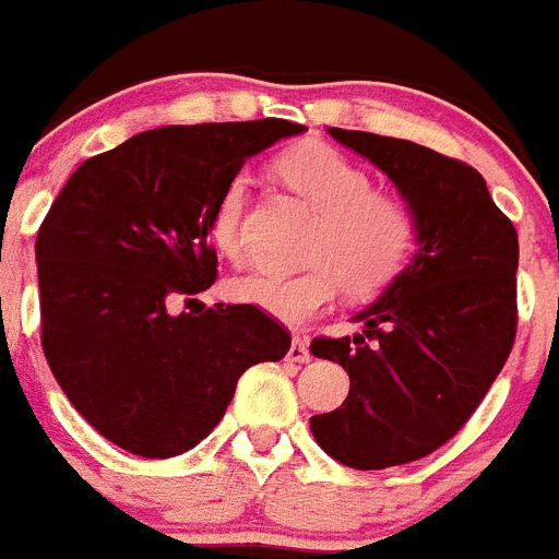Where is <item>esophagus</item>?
<instances>
[{"instance_id":"1","label":"esophagus","mask_w":559,"mask_h":559,"mask_svg":"<svg viewBox=\"0 0 559 559\" xmlns=\"http://www.w3.org/2000/svg\"><path fill=\"white\" fill-rule=\"evenodd\" d=\"M285 357H288L290 362H308V359H311V352H308V340H306V336H294V340H290V348H288V354H285Z\"/></svg>"}]
</instances>
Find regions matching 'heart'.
Segmentation results:
<instances>
[{
  "mask_svg": "<svg viewBox=\"0 0 559 559\" xmlns=\"http://www.w3.org/2000/svg\"><path fill=\"white\" fill-rule=\"evenodd\" d=\"M280 182L317 211L299 271H248L230 283V294L274 320L302 325L322 313L340 290L377 297L403 274L419 237V219L403 197L377 191L373 177L354 159L325 145L302 142L274 159ZM248 179L225 182L207 214V237L225 257L242 253Z\"/></svg>",
  "mask_w": 559,
  "mask_h": 559,
  "instance_id": "obj_1",
  "label": "heart"
}]
</instances>
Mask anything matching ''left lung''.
I'll return each mask as SVG.
<instances>
[{"label":"left lung","mask_w":559,"mask_h":559,"mask_svg":"<svg viewBox=\"0 0 559 559\" xmlns=\"http://www.w3.org/2000/svg\"><path fill=\"white\" fill-rule=\"evenodd\" d=\"M417 211L419 248L354 336L313 357L352 377L343 408L313 414L320 449L357 472L423 460L472 419L518 336V230L472 165L417 142L331 128Z\"/></svg>","instance_id":"8db88e82"}]
</instances>
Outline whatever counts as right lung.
Returning <instances> with one entry per match:
<instances>
[{"mask_svg":"<svg viewBox=\"0 0 559 559\" xmlns=\"http://www.w3.org/2000/svg\"><path fill=\"white\" fill-rule=\"evenodd\" d=\"M288 119L168 124L73 170L36 237L41 352L59 389L119 449L165 460L223 419L237 380L290 331L253 306L202 308L216 280L207 214ZM186 301L191 312L170 314Z\"/></svg>","mask_w":559,"mask_h":559,"instance_id":"add662e5","label":"right lung"}]
</instances>
